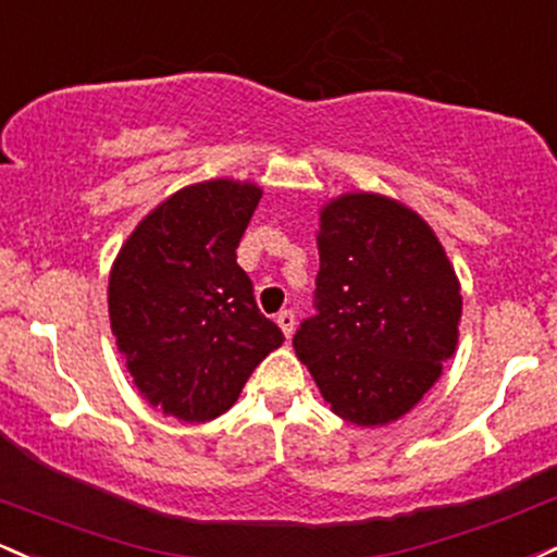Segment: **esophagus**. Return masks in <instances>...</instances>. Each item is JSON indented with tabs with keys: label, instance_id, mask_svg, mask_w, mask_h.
I'll list each match as a JSON object with an SVG mask.
<instances>
[{
	"label": "esophagus",
	"instance_id": "34e87169",
	"mask_svg": "<svg viewBox=\"0 0 557 557\" xmlns=\"http://www.w3.org/2000/svg\"><path fill=\"white\" fill-rule=\"evenodd\" d=\"M277 325H280V330H283L285 333V338H290L293 335V330H296V314H293L290 309H283L277 314Z\"/></svg>",
	"mask_w": 557,
	"mask_h": 557
}]
</instances>
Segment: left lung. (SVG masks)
Instances as JSON below:
<instances>
[{"label":"left lung","mask_w":557,"mask_h":557,"mask_svg":"<svg viewBox=\"0 0 557 557\" xmlns=\"http://www.w3.org/2000/svg\"><path fill=\"white\" fill-rule=\"evenodd\" d=\"M317 314L293 348L338 418L386 425L457 348L462 296L442 243L399 200L346 193L320 211Z\"/></svg>","instance_id":"obj_1"}]
</instances>
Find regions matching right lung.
Segmentation results:
<instances>
[{"mask_svg":"<svg viewBox=\"0 0 557 557\" xmlns=\"http://www.w3.org/2000/svg\"><path fill=\"white\" fill-rule=\"evenodd\" d=\"M259 200L261 187L235 180L180 189L137 224L110 269V330L134 386L185 423L227 412L285 341L235 253Z\"/></svg>","mask_w":557,"mask_h":557,"instance_id":"1","label":"right lung"}]
</instances>
